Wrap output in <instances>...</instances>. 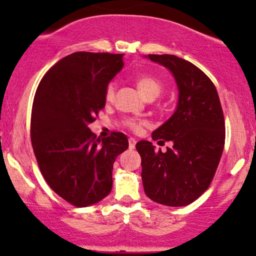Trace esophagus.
<instances>
[{"mask_svg": "<svg viewBox=\"0 0 256 256\" xmlns=\"http://www.w3.org/2000/svg\"><path fill=\"white\" fill-rule=\"evenodd\" d=\"M135 144H136V140L134 138H128V147L130 148H135Z\"/></svg>", "mask_w": 256, "mask_h": 256, "instance_id": "1", "label": "esophagus"}]
</instances>
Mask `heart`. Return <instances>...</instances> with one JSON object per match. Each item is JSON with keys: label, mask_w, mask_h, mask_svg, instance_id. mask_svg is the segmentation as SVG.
<instances>
[{"label": "heart", "mask_w": 256, "mask_h": 256, "mask_svg": "<svg viewBox=\"0 0 256 256\" xmlns=\"http://www.w3.org/2000/svg\"><path fill=\"white\" fill-rule=\"evenodd\" d=\"M136 85H138V89L140 90L141 94L144 95V98H157L160 95V92H162V84L158 82L156 78L150 76H140L136 78ZM114 92H115V85L109 84L108 86L106 92H105V98L106 100H112ZM128 125L130 126L131 128L136 130L138 128L140 124L136 122V121H128Z\"/></svg>", "instance_id": "b5f03b06"}]
</instances>
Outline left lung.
Instances as JSON below:
<instances>
[{"mask_svg": "<svg viewBox=\"0 0 256 256\" xmlns=\"http://www.w3.org/2000/svg\"><path fill=\"white\" fill-rule=\"evenodd\" d=\"M146 58L171 72L178 102L171 118L152 132V140L174 146L162 152L150 141L136 144L144 190L154 202L183 207L200 197L213 180L226 141L223 112L212 80L190 62L171 54Z\"/></svg>", "mask_w": 256, "mask_h": 256, "instance_id": "left-lung-1", "label": "left lung"}]
</instances>
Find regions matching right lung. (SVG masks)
Returning a JSON list of instances; mask_svg holds the SVG:
<instances>
[{"mask_svg":"<svg viewBox=\"0 0 256 256\" xmlns=\"http://www.w3.org/2000/svg\"><path fill=\"white\" fill-rule=\"evenodd\" d=\"M124 54L76 52L54 64L36 92L30 140L48 186L76 207L104 200L112 188L116 157L128 150L124 134L99 138L88 126L105 108L108 85Z\"/></svg>","mask_w":256,"mask_h":256,"instance_id":"obj_1","label":"right lung"}]
</instances>
